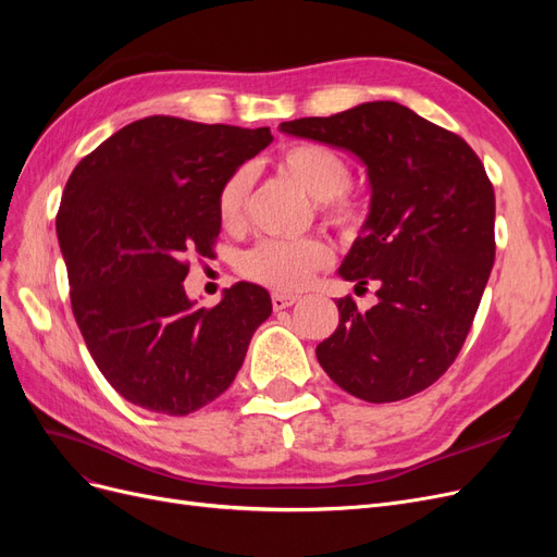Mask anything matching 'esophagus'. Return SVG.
I'll return each instance as SVG.
<instances>
[{
    "label": "esophagus",
    "mask_w": 557,
    "mask_h": 557,
    "mask_svg": "<svg viewBox=\"0 0 557 557\" xmlns=\"http://www.w3.org/2000/svg\"><path fill=\"white\" fill-rule=\"evenodd\" d=\"M299 297L297 295H285V293H274L272 295V307H274V311H281V309H288V307H293L295 301H297Z\"/></svg>",
    "instance_id": "obj_1"
}]
</instances>
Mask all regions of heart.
I'll return each mask as SVG.
<instances>
[{
    "label": "heart",
    "mask_w": 557,
    "mask_h": 557,
    "mask_svg": "<svg viewBox=\"0 0 557 557\" xmlns=\"http://www.w3.org/2000/svg\"><path fill=\"white\" fill-rule=\"evenodd\" d=\"M278 170L313 201H323V209L336 223H346L352 205L344 199L350 183L348 162L320 144H293L281 150ZM250 193V172L237 170L225 178L218 190L215 211L223 227H237L244 221L246 199ZM330 262V248L320 239H267L252 246L242 258V272L276 290H299L311 276Z\"/></svg>",
    "instance_id": "heart-1"
}]
</instances>
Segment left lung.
<instances>
[{"instance_id": "8db88e82", "label": "left lung", "mask_w": 557, "mask_h": 557, "mask_svg": "<svg viewBox=\"0 0 557 557\" xmlns=\"http://www.w3.org/2000/svg\"><path fill=\"white\" fill-rule=\"evenodd\" d=\"M356 156L369 213L339 267L379 285L360 311L336 299L339 325L315 358L352 397L385 404L425 391L458 358L495 262V193L479 156L397 102H364L330 117L278 125Z\"/></svg>"}]
</instances>
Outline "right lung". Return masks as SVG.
Returning <instances> with one entry per match:
<instances>
[{
	"instance_id": "right-lung-1",
	"label": "right lung",
	"mask_w": 557,
	"mask_h": 557,
	"mask_svg": "<svg viewBox=\"0 0 557 557\" xmlns=\"http://www.w3.org/2000/svg\"><path fill=\"white\" fill-rule=\"evenodd\" d=\"M269 127L148 115L72 172L58 242L78 330L99 372L141 409L188 416L223 395L272 297L237 283L213 309L185 295L190 252L209 256L218 190L272 144Z\"/></svg>"
}]
</instances>
